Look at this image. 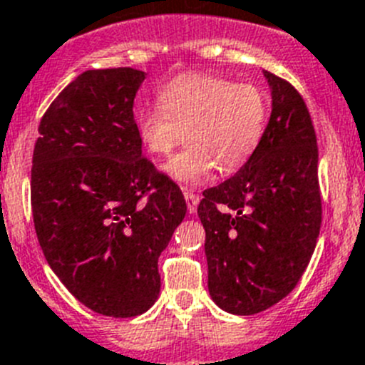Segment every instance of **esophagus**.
<instances>
[{
    "instance_id": "esophagus-1",
    "label": "esophagus",
    "mask_w": 365,
    "mask_h": 365,
    "mask_svg": "<svg viewBox=\"0 0 365 365\" xmlns=\"http://www.w3.org/2000/svg\"><path fill=\"white\" fill-rule=\"evenodd\" d=\"M183 196H185L187 209H189L190 215H192V212H196V207H198L200 196H198V195H195V192H192V190H183Z\"/></svg>"
}]
</instances>
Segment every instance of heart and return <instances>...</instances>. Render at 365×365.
Here are the masks:
<instances>
[{
    "label": "heart",
    "mask_w": 365,
    "mask_h": 365,
    "mask_svg": "<svg viewBox=\"0 0 365 365\" xmlns=\"http://www.w3.org/2000/svg\"><path fill=\"white\" fill-rule=\"evenodd\" d=\"M269 98L255 83H236L211 74H183L160 91V103L136 113V129L147 150L167 156L189 140L165 165L183 185H200L232 175L249 162L264 138Z\"/></svg>",
    "instance_id": "heart-1"
}]
</instances>
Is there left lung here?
I'll use <instances>...</instances> for the list:
<instances>
[{"mask_svg": "<svg viewBox=\"0 0 365 365\" xmlns=\"http://www.w3.org/2000/svg\"><path fill=\"white\" fill-rule=\"evenodd\" d=\"M272 110L249 162L203 190L209 293L232 314H256L278 304L300 282L322 223L318 143L304 98L264 72Z\"/></svg>", "mask_w": 365, "mask_h": 365, "instance_id": "left-lung-1", "label": "left lung"}]
</instances>
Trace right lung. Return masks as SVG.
<instances>
[{
  "mask_svg": "<svg viewBox=\"0 0 365 365\" xmlns=\"http://www.w3.org/2000/svg\"><path fill=\"white\" fill-rule=\"evenodd\" d=\"M145 72L85 71L39 121L34 229L61 284L103 317L145 313L158 258L187 212L182 190L142 156L133 105Z\"/></svg>",
  "mask_w": 365,
  "mask_h": 365,
  "instance_id": "right-lung-1",
  "label": "right lung"
}]
</instances>
